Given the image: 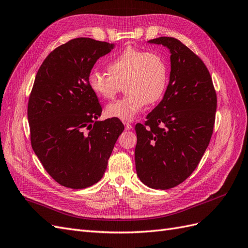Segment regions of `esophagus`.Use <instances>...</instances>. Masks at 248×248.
<instances>
[{
	"label": "esophagus",
	"mask_w": 248,
	"mask_h": 248,
	"mask_svg": "<svg viewBox=\"0 0 248 248\" xmlns=\"http://www.w3.org/2000/svg\"><path fill=\"white\" fill-rule=\"evenodd\" d=\"M124 129L126 131H129V130L132 129V124L130 123H124Z\"/></svg>",
	"instance_id": "1"
}]
</instances>
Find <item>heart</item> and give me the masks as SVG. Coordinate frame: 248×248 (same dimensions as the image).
Listing matches in <instances>:
<instances>
[{"label":"heart","mask_w":248,"mask_h":248,"mask_svg":"<svg viewBox=\"0 0 248 248\" xmlns=\"http://www.w3.org/2000/svg\"><path fill=\"white\" fill-rule=\"evenodd\" d=\"M107 74L97 70L87 78L91 91L104 100H111L122 89L128 95L109 104L106 114L122 120H132L147 104L163 96L168 81V68L162 56L134 46H126L115 55L107 66Z\"/></svg>","instance_id":"b5f03b06"}]
</instances>
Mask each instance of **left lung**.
Segmentation results:
<instances>
[{"label":"left lung","instance_id":"left-lung-1","mask_svg":"<svg viewBox=\"0 0 248 248\" xmlns=\"http://www.w3.org/2000/svg\"><path fill=\"white\" fill-rule=\"evenodd\" d=\"M170 51V76L160 104L137 124L138 178L153 189H170L194 171L213 133L217 96L207 66L173 37L148 41Z\"/></svg>","mask_w":248,"mask_h":248}]
</instances>
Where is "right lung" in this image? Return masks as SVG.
<instances>
[{
  "label": "right lung",
  "instance_id": "1",
  "mask_svg": "<svg viewBox=\"0 0 248 248\" xmlns=\"http://www.w3.org/2000/svg\"><path fill=\"white\" fill-rule=\"evenodd\" d=\"M113 44L80 37L56 47L39 67L28 103L32 148L60 185L83 189L100 181L124 126L97 120L102 107L87 78Z\"/></svg>",
  "mask_w": 248,
  "mask_h": 248
}]
</instances>
